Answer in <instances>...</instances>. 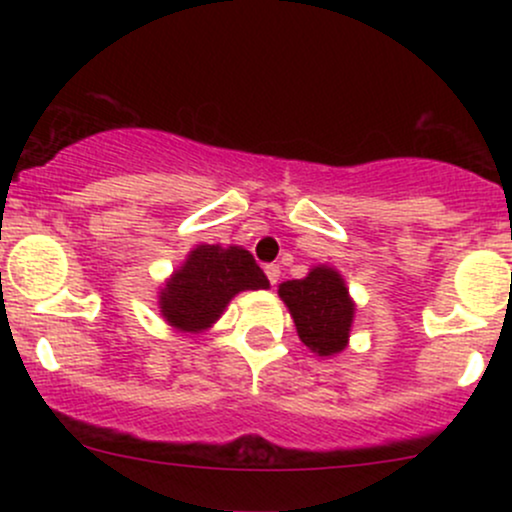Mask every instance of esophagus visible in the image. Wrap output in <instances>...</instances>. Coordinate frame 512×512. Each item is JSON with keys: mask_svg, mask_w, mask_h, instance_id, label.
Wrapping results in <instances>:
<instances>
[{"mask_svg": "<svg viewBox=\"0 0 512 512\" xmlns=\"http://www.w3.org/2000/svg\"><path fill=\"white\" fill-rule=\"evenodd\" d=\"M264 274H267L269 284L276 286V281H279V276H281V269H279V264H267V267H264Z\"/></svg>", "mask_w": 512, "mask_h": 512, "instance_id": "esophagus-1", "label": "esophagus"}]
</instances>
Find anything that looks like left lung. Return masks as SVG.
I'll use <instances>...</instances> for the list:
<instances>
[{
  "label": "left lung",
  "mask_w": 512,
  "mask_h": 512,
  "mask_svg": "<svg viewBox=\"0 0 512 512\" xmlns=\"http://www.w3.org/2000/svg\"><path fill=\"white\" fill-rule=\"evenodd\" d=\"M298 337L317 356H334L349 344L356 305L342 274L327 264H317L303 279L279 284Z\"/></svg>",
  "instance_id": "8db88e82"
}]
</instances>
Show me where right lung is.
<instances>
[{"label": "right lung", "mask_w": 512, "mask_h": 512, "mask_svg": "<svg viewBox=\"0 0 512 512\" xmlns=\"http://www.w3.org/2000/svg\"><path fill=\"white\" fill-rule=\"evenodd\" d=\"M269 289L260 264L248 250L197 245L158 296L161 315L180 332H204L240 291Z\"/></svg>", "instance_id": "obj_1"}]
</instances>
